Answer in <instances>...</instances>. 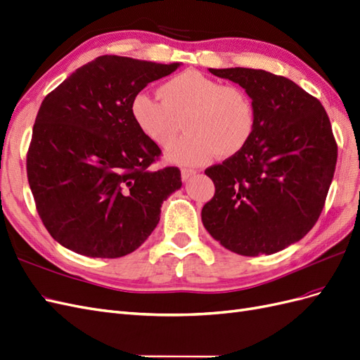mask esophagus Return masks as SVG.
Instances as JSON below:
<instances>
[{
	"instance_id": "obj_1",
	"label": "esophagus",
	"mask_w": 360,
	"mask_h": 360,
	"mask_svg": "<svg viewBox=\"0 0 360 360\" xmlns=\"http://www.w3.org/2000/svg\"><path fill=\"white\" fill-rule=\"evenodd\" d=\"M192 176H195V171L189 169V168H183L181 169V180L183 181H188Z\"/></svg>"
}]
</instances>
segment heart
Masks as SVG:
<instances>
[{
	"label": "heart",
	"mask_w": 360,
	"mask_h": 360,
	"mask_svg": "<svg viewBox=\"0 0 360 360\" xmlns=\"http://www.w3.org/2000/svg\"><path fill=\"white\" fill-rule=\"evenodd\" d=\"M160 101L136 94L130 114L141 134L159 147H168L179 132L183 115L186 135L167 151V159L177 165L198 167L216 155H237L254 134L252 101L238 86L222 85L198 70H184L159 86Z\"/></svg>",
	"instance_id": "heart-1"
}]
</instances>
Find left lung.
<instances>
[{"label": "left lung", "instance_id": "1", "mask_svg": "<svg viewBox=\"0 0 360 360\" xmlns=\"http://www.w3.org/2000/svg\"><path fill=\"white\" fill-rule=\"evenodd\" d=\"M209 72L245 89L255 127L237 155L205 169L216 191L202 207V224L231 252H279L308 234L328 197L338 158L329 117L284 76L246 68Z\"/></svg>", "mask_w": 360, "mask_h": 360}]
</instances>
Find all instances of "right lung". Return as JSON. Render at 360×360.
<instances>
[{
    "instance_id": "add662e5",
    "label": "right lung",
    "mask_w": 360,
    "mask_h": 360,
    "mask_svg": "<svg viewBox=\"0 0 360 360\" xmlns=\"http://www.w3.org/2000/svg\"><path fill=\"white\" fill-rule=\"evenodd\" d=\"M180 63L102 56L41 102L27 155L43 225L76 254L118 258L153 233L160 207L181 188L176 167L151 169L160 148L130 114L134 97Z\"/></svg>"
}]
</instances>
